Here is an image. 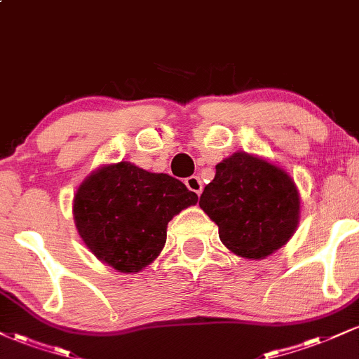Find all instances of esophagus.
<instances>
[{"label": "esophagus", "mask_w": 359, "mask_h": 359, "mask_svg": "<svg viewBox=\"0 0 359 359\" xmlns=\"http://www.w3.org/2000/svg\"><path fill=\"white\" fill-rule=\"evenodd\" d=\"M185 185H187L189 191L196 192L197 196H201V194H203V182H201L199 177H196V175L189 177V179H185Z\"/></svg>", "instance_id": "obj_1"}]
</instances>
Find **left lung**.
Segmentation results:
<instances>
[{
  "label": "left lung",
  "instance_id": "8db88e82",
  "mask_svg": "<svg viewBox=\"0 0 359 359\" xmlns=\"http://www.w3.org/2000/svg\"><path fill=\"white\" fill-rule=\"evenodd\" d=\"M199 205L219 228L222 245L248 259L266 258L287 245L300 217V196L290 175L246 151L217 163Z\"/></svg>",
  "mask_w": 359,
  "mask_h": 359
}]
</instances>
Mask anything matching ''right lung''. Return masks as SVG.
Segmentation results:
<instances>
[{
  "label": "right lung",
  "instance_id": "obj_1",
  "mask_svg": "<svg viewBox=\"0 0 359 359\" xmlns=\"http://www.w3.org/2000/svg\"><path fill=\"white\" fill-rule=\"evenodd\" d=\"M197 194L167 174L130 162L93 172L74 197V221L93 255L123 273L150 265L167 241V224Z\"/></svg>",
  "mask_w": 359,
  "mask_h": 359
}]
</instances>
